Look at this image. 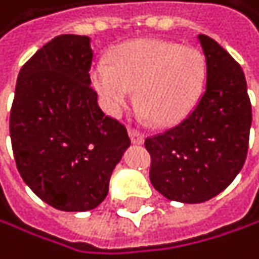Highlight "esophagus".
Segmentation results:
<instances>
[{"instance_id": "1", "label": "esophagus", "mask_w": 259, "mask_h": 259, "mask_svg": "<svg viewBox=\"0 0 259 259\" xmlns=\"http://www.w3.org/2000/svg\"><path fill=\"white\" fill-rule=\"evenodd\" d=\"M128 135H131V140L135 145H142L143 143V134L135 127H128Z\"/></svg>"}]
</instances>
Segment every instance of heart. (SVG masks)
<instances>
[{"instance_id": "b5f03b06", "label": "heart", "mask_w": 259, "mask_h": 259, "mask_svg": "<svg viewBox=\"0 0 259 259\" xmlns=\"http://www.w3.org/2000/svg\"><path fill=\"white\" fill-rule=\"evenodd\" d=\"M205 76V57L197 48L142 39L119 46L111 62L98 59L91 82L110 114L124 110L137 87L140 110L156 124H174L197 102Z\"/></svg>"}]
</instances>
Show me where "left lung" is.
<instances>
[{"label": "left lung", "mask_w": 259, "mask_h": 259, "mask_svg": "<svg viewBox=\"0 0 259 259\" xmlns=\"http://www.w3.org/2000/svg\"><path fill=\"white\" fill-rule=\"evenodd\" d=\"M207 84L194 110L162 134L145 138L149 180L170 200L199 204L226 189L244 167L251 103L240 65L207 34H199Z\"/></svg>", "instance_id": "left-lung-1"}]
</instances>
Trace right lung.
<instances>
[{
    "label": "right lung",
    "mask_w": 259,
    "mask_h": 259,
    "mask_svg": "<svg viewBox=\"0 0 259 259\" xmlns=\"http://www.w3.org/2000/svg\"><path fill=\"white\" fill-rule=\"evenodd\" d=\"M89 36H55L22 66L9 132L23 182L46 204L87 211L108 194L113 168L131 145L91 85Z\"/></svg>",
    "instance_id": "right-lung-1"
}]
</instances>
